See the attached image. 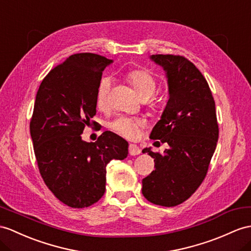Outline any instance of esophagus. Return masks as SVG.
<instances>
[{"instance_id":"34e87169","label":"esophagus","mask_w":251,"mask_h":251,"mask_svg":"<svg viewBox=\"0 0 251 251\" xmlns=\"http://www.w3.org/2000/svg\"><path fill=\"white\" fill-rule=\"evenodd\" d=\"M129 153H130V155H138L140 153V149L136 145L131 144L129 146Z\"/></svg>"}]
</instances>
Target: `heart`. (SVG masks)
I'll return each instance as SVG.
<instances>
[{
  "mask_svg": "<svg viewBox=\"0 0 251 251\" xmlns=\"http://www.w3.org/2000/svg\"><path fill=\"white\" fill-rule=\"evenodd\" d=\"M126 77L142 99L147 100L154 95L156 82L150 72L144 69H133L126 73ZM109 89H111V79L108 77H102L96 89V105L99 109H104L106 107ZM142 125V121L138 119L120 117L112 122L111 129L122 137L134 139L137 136Z\"/></svg>",
  "mask_w": 251,
  "mask_h": 251,
  "instance_id": "obj_1",
  "label": "heart"
}]
</instances>
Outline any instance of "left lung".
I'll list each match as a JSON object with an SVG mask.
<instances>
[{"mask_svg": "<svg viewBox=\"0 0 251 251\" xmlns=\"http://www.w3.org/2000/svg\"><path fill=\"white\" fill-rule=\"evenodd\" d=\"M166 71L169 100L150 134L167 143L164 153L145 148L154 158L153 170L143 179V195L150 202L175 206L184 202L204 180L218 140L215 101L206 79L184 56L150 57Z\"/></svg>", "mask_w": 251, "mask_h": 251, "instance_id": "8db88e82", "label": "left lung"}]
</instances>
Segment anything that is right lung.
I'll return each instance as SVG.
<instances>
[{"label":"right lung","mask_w":251,"mask_h":251,"mask_svg":"<svg viewBox=\"0 0 251 251\" xmlns=\"http://www.w3.org/2000/svg\"><path fill=\"white\" fill-rule=\"evenodd\" d=\"M113 62L94 53H77L42 79L29 122L39 173L54 196L71 207H87L105 192L106 166L127 156L126 140L111 131L96 143L81 134L96 115V89Z\"/></svg>","instance_id":"add662e5"}]
</instances>
